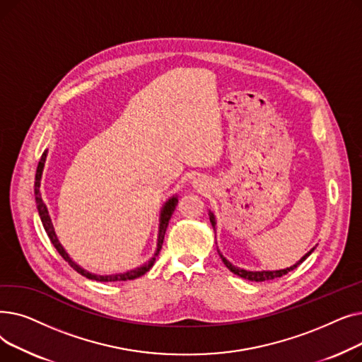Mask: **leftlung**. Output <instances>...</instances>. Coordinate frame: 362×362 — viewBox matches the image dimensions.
<instances>
[{
	"mask_svg": "<svg viewBox=\"0 0 362 362\" xmlns=\"http://www.w3.org/2000/svg\"><path fill=\"white\" fill-rule=\"evenodd\" d=\"M210 220H211V224L214 226L216 223H214V217H213V214H210ZM311 252H313V251H310L305 257H302V258H300L295 265H292V267H289V269H286V270H279V272H246V270H240V269L235 267V265H232V264H230L229 261H227L221 254H220V257H221L223 262L226 264V267L229 269L232 273H235V274H238V276H240V277H243V279L252 280V281H264V280H272V279H276V277H281L283 274H288L289 272H292L293 269H296L300 262L305 261V259H307V257H308Z\"/></svg>",
	"mask_w": 362,
	"mask_h": 362,
	"instance_id": "8db88e82",
	"label": "left lung"
}]
</instances>
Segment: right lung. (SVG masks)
I'll use <instances>...</instances> for the list:
<instances>
[{"mask_svg":"<svg viewBox=\"0 0 362 362\" xmlns=\"http://www.w3.org/2000/svg\"><path fill=\"white\" fill-rule=\"evenodd\" d=\"M45 158H47V151H44V154L41 157V161L40 164H37V168H36V176H35V199H36V206H37V213H40V217H41V221L44 224V229L51 240V243L54 245V248L59 251V254L70 264V267L73 270L78 272L79 274L85 276L86 279H90V280H98V281H126V280H133V279H138L141 276H144L152 265H154V261H156V257L160 254V250L163 246V240H164V235H165V230H167V226H168V221L171 218V216H173L175 210H176V205H177V199L176 198H171L163 208L161 211V223H160V233H158V248H157V252H156V257L152 258L146 265H144V267L138 269V270H133V272H127L124 274H112V276H95V274H90L88 273L86 270L81 269L78 264H74L70 257L66 254V251L63 250V246L60 245L59 239H57L55 236V232H54V227H52V223H51V218L48 216V211H47V206L45 204L42 202V198H41V194H40V185H41V176H42V170H44V164H45Z\"/></svg>","mask_w":362,"mask_h":362,"instance_id":"right-lung-1","label":"right lung"}]
</instances>
